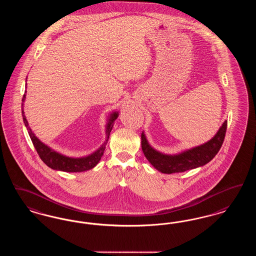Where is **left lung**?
<instances>
[{"label": "left lung", "instance_id": "obj_1", "mask_svg": "<svg viewBox=\"0 0 256 256\" xmlns=\"http://www.w3.org/2000/svg\"><path fill=\"white\" fill-rule=\"evenodd\" d=\"M226 126L228 121H225L214 137L208 142L174 156L156 152L148 144L144 134L142 133V150L148 162L159 172L168 174L184 172L186 170L204 166L214 159L224 142Z\"/></svg>", "mask_w": 256, "mask_h": 256}]
</instances>
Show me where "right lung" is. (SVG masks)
Wrapping results in <instances>:
<instances>
[{"label":"right lung","instance_id":"1","mask_svg":"<svg viewBox=\"0 0 256 256\" xmlns=\"http://www.w3.org/2000/svg\"><path fill=\"white\" fill-rule=\"evenodd\" d=\"M24 98H26V94H24V96H22V102L24 101ZM22 106H24V104H22ZM22 115L24 126L28 128L31 141L33 143L35 150H37V154L40 156L42 161L53 170L66 172H81L84 170H92V168H94L96 164L99 163V161L101 160V157L104 154V152L106 143H108L110 133L112 130L113 122L118 117V113L114 112L112 114V117L108 119V123L106 124V140L97 152H95L94 154L88 156V157L70 158V157L58 154L56 152H53L50 148H48L44 144L42 143L41 141L34 135V133L32 132L30 128H28V124L26 119L22 108Z\"/></svg>","mask_w":256,"mask_h":256}]
</instances>
